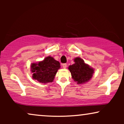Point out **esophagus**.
<instances>
[{
    "instance_id": "esophagus-1",
    "label": "esophagus",
    "mask_w": 124,
    "mask_h": 124,
    "mask_svg": "<svg viewBox=\"0 0 124 124\" xmlns=\"http://www.w3.org/2000/svg\"><path fill=\"white\" fill-rule=\"evenodd\" d=\"M62 67H63L64 68H67V64H65V63L62 64Z\"/></svg>"
}]
</instances>
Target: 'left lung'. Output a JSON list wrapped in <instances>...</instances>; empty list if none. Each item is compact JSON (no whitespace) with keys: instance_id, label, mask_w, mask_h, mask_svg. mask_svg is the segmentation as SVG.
Wrapping results in <instances>:
<instances>
[{"instance_id":"1","label":"left lung","mask_w":124,"mask_h":124,"mask_svg":"<svg viewBox=\"0 0 124 124\" xmlns=\"http://www.w3.org/2000/svg\"><path fill=\"white\" fill-rule=\"evenodd\" d=\"M74 62V64L68 67L74 81L78 84H82L90 80L94 73V69L86 64L80 57H76Z\"/></svg>"}]
</instances>
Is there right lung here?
<instances>
[{
    "label": "right lung",
    "mask_w": 124,
    "mask_h": 124,
    "mask_svg": "<svg viewBox=\"0 0 124 124\" xmlns=\"http://www.w3.org/2000/svg\"><path fill=\"white\" fill-rule=\"evenodd\" d=\"M60 68V62L51 56L46 57L38 63L31 64L33 78L43 84L53 82L56 74Z\"/></svg>",
    "instance_id": "add662e5"
}]
</instances>
